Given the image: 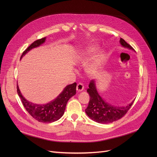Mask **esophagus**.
Masks as SVG:
<instances>
[{
    "mask_svg": "<svg viewBox=\"0 0 157 157\" xmlns=\"http://www.w3.org/2000/svg\"><path fill=\"white\" fill-rule=\"evenodd\" d=\"M84 85L82 83L77 84V90L78 92L82 91V90H84Z\"/></svg>",
    "mask_w": 157,
    "mask_h": 157,
    "instance_id": "1",
    "label": "esophagus"
}]
</instances>
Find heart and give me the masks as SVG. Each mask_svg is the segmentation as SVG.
<instances>
[{"instance_id":"b5f03b06","label":"heart","mask_w":157,"mask_h":157,"mask_svg":"<svg viewBox=\"0 0 157 157\" xmlns=\"http://www.w3.org/2000/svg\"><path fill=\"white\" fill-rule=\"evenodd\" d=\"M96 51V48L93 47V48L88 50L87 51L82 52L80 53L78 57V61L80 63H86L90 59V58L91 56ZM103 59V54L102 52H99V53L96 56V58L94 59V60L90 63L86 67V71L90 76H95L98 73L99 69V66H100L102 61Z\"/></svg>"}]
</instances>
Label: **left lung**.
<instances>
[{
	"mask_svg": "<svg viewBox=\"0 0 157 157\" xmlns=\"http://www.w3.org/2000/svg\"><path fill=\"white\" fill-rule=\"evenodd\" d=\"M120 43L123 47L134 50V48L122 38L120 39ZM88 86L89 88L87 89V92L90 96V98L88 105L85 109V111L92 120L96 122L108 124V123H111L121 119L126 115L134 103L133 101L129 105L125 107L113 106L111 104L105 102L99 96L97 92L94 80H92L90 82Z\"/></svg>",
	"mask_w": 157,
	"mask_h": 157,
	"instance_id": "8db88e82",
	"label": "left lung"
}]
</instances>
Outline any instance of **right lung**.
Masks as SVG:
<instances>
[{
  "instance_id": "1",
  "label": "right lung",
  "mask_w": 157,
  "mask_h": 157,
  "mask_svg": "<svg viewBox=\"0 0 157 157\" xmlns=\"http://www.w3.org/2000/svg\"><path fill=\"white\" fill-rule=\"evenodd\" d=\"M45 40L46 37H44L33 42L23 52L21 58L31 49L43 44L45 42ZM76 87H77V83L76 82L68 85L55 99L48 103L44 104H44L41 105V104L33 103L27 101L22 96L17 85V92L26 111L29 113V115L33 118L40 122L50 123L59 120L63 116L66 105H67L69 99L76 94Z\"/></svg>"
}]
</instances>
